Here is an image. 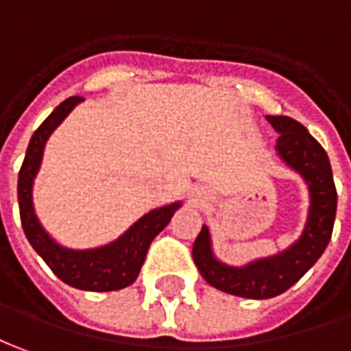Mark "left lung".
Listing matches in <instances>:
<instances>
[{
	"instance_id": "obj_1",
	"label": "left lung",
	"mask_w": 351,
	"mask_h": 351,
	"mask_svg": "<svg viewBox=\"0 0 351 351\" xmlns=\"http://www.w3.org/2000/svg\"><path fill=\"white\" fill-rule=\"evenodd\" d=\"M265 118L279 134L275 145L277 154L308 183L309 212L300 239L287 250L254 260L243 267H233L217 260L212 252L206 226H202L193 245V260L208 285L227 294L252 300L279 296L302 279L304 273L325 252L337 216V187L325 149L300 122L289 116Z\"/></svg>"
}]
</instances>
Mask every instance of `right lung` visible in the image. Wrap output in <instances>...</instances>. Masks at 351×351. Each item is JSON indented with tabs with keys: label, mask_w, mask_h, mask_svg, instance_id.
<instances>
[{
	"label": "right lung",
	"mask_w": 351,
	"mask_h": 351,
	"mask_svg": "<svg viewBox=\"0 0 351 351\" xmlns=\"http://www.w3.org/2000/svg\"><path fill=\"white\" fill-rule=\"evenodd\" d=\"M82 101H84L82 97H70L62 101L34 132L21 171H19L21 221H23L24 235L28 239V243L42 256L43 262L49 265L51 271L55 273L60 281L80 291H120V289L130 287L137 279L152 239L170 223L173 212L181 208V202H171V204L147 212L124 235L99 248L72 250L53 241V237L43 229L34 212V178L40 170L43 147L47 143L49 135L70 114V110Z\"/></svg>",
	"instance_id": "obj_1"
}]
</instances>
